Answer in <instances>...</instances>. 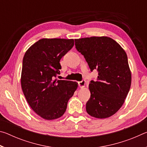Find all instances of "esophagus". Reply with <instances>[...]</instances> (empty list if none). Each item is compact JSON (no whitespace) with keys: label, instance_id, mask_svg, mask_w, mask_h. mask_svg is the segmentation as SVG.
<instances>
[{"label":"esophagus","instance_id":"34e87169","mask_svg":"<svg viewBox=\"0 0 147 147\" xmlns=\"http://www.w3.org/2000/svg\"><path fill=\"white\" fill-rule=\"evenodd\" d=\"M86 85V81L85 80H82L81 82H78V86L80 88H84Z\"/></svg>","mask_w":147,"mask_h":147}]
</instances>
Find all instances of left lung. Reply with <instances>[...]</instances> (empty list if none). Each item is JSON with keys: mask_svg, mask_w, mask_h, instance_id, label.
<instances>
[{"mask_svg": "<svg viewBox=\"0 0 147 147\" xmlns=\"http://www.w3.org/2000/svg\"><path fill=\"white\" fill-rule=\"evenodd\" d=\"M76 49L85 58L97 80L89 85L91 93L86 103L89 115L105 119L121 108L130 90L131 75L126 52L113 39L106 36L75 39Z\"/></svg>", "mask_w": 147, "mask_h": 147, "instance_id": "8db88e82", "label": "left lung"}]
</instances>
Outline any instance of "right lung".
Segmentation results:
<instances>
[{
	"label": "right lung",
	"mask_w": 147,
	"mask_h": 147,
	"mask_svg": "<svg viewBox=\"0 0 147 147\" xmlns=\"http://www.w3.org/2000/svg\"><path fill=\"white\" fill-rule=\"evenodd\" d=\"M73 39H39L27 50L22 67L21 83L31 108L46 120L59 118L65 112L78 83L54 79L61 69L59 61L73 48Z\"/></svg>",
	"instance_id": "obj_1"
}]
</instances>
